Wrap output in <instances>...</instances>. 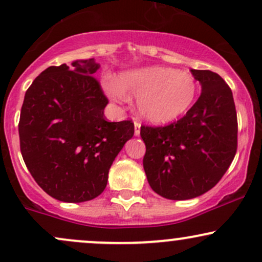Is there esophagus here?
<instances>
[{"label": "esophagus", "mask_w": 262, "mask_h": 262, "mask_svg": "<svg viewBox=\"0 0 262 262\" xmlns=\"http://www.w3.org/2000/svg\"><path fill=\"white\" fill-rule=\"evenodd\" d=\"M134 134L135 137H139L140 135V123L134 122Z\"/></svg>", "instance_id": "1"}]
</instances>
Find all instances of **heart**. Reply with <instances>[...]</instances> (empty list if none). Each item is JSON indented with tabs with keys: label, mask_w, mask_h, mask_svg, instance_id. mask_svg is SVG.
Returning a JSON list of instances; mask_svg holds the SVG:
<instances>
[{
	"label": "heart",
	"mask_w": 262,
	"mask_h": 262,
	"mask_svg": "<svg viewBox=\"0 0 262 262\" xmlns=\"http://www.w3.org/2000/svg\"><path fill=\"white\" fill-rule=\"evenodd\" d=\"M103 90L116 102L135 97L141 118L154 124H165L191 108L197 85L189 74L172 68L151 66L122 74L118 81L104 80Z\"/></svg>",
	"instance_id": "b5f03b06"
}]
</instances>
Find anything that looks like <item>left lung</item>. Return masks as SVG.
I'll list each match as a JSON object with an SVG mask.
<instances>
[{"label": "left lung", "mask_w": 262, "mask_h": 262, "mask_svg": "<svg viewBox=\"0 0 262 262\" xmlns=\"http://www.w3.org/2000/svg\"><path fill=\"white\" fill-rule=\"evenodd\" d=\"M201 96L180 121L165 127L141 125L144 171L152 191L185 201L214 187L236 152L237 119L233 93L218 74L191 70Z\"/></svg>", "instance_id": "1"}]
</instances>
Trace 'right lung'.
Listing matches in <instances>:
<instances>
[{"instance_id":"1","label":"right lung","mask_w":262,"mask_h":262,"mask_svg":"<svg viewBox=\"0 0 262 262\" xmlns=\"http://www.w3.org/2000/svg\"><path fill=\"white\" fill-rule=\"evenodd\" d=\"M95 59L45 69L27 90L20 110V152L33 179L61 202L91 201L134 135L132 121L107 122L108 100L93 74Z\"/></svg>"}]
</instances>
